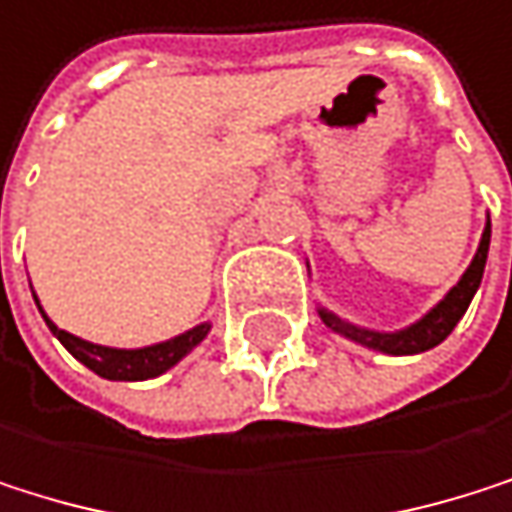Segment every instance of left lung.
Segmentation results:
<instances>
[{
	"label": "left lung",
	"instance_id": "obj_1",
	"mask_svg": "<svg viewBox=\"0 0 512 512\" xmlns=\"http://www.w3.org/2000/svg\"><path fill=\"white\" fill-rule=\"evenodd\" d=\"M489 239H492V224L486 221L480 248H477V254H473V261L464 270V276L458 279V285H452L449 294L434 309H428L419 321H413L410 327H400V331H370V327H358L352 321H343L340 315H334L331 309H324V306H318V315L334 334H340V337H346V340H352L358 346H367L373 352H382V355H419V352H428V349L440 346L452 334V327L461 321V315L467 312L473 294H477V288L483 282L486 258H489Z\"/></svg>",
	"mask_w": 512,
	"mask_h": 512
}]
</instances>
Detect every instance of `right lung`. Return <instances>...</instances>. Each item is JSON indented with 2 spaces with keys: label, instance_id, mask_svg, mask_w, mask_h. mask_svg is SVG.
<instances>
[{
  "label": "right lung",
  "instance_id": "obj_1",
  "mask_svg": "<svg viewBox=\"0 0 512 512\" xmlns=\"http://www.w3.org/2000/svg\"><path fill=\"white\" fill-rule=\"evenodd\" d=\"M39 303V297H35ZM45 324L51 327V334L69 349L72 358H78L87 370H93L96 376L102 379H115V382H142V379H154L160 373H166L169 367H175L185 355H191L203 340L206 334L212 331V324L203 321L191 331L178 334L166 343H154V346H145V349H112V346H96V343H87L69 331H60V327L45 315V309L39 306Z\"/></svg>",
  "mask_w": 512,
  "mask_h": 512
}]
</instances>
